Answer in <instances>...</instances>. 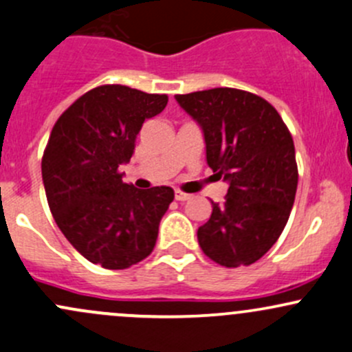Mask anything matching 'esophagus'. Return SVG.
<instances>
[{
  "instance_id": "34e87169",
  "label": "esophagus",
  "mask_w": 352,
  "mask_h": 352,
  "mask_svg": "<svg viewBox=\"0 0 352 352\" xmlns=\"http://www.w3.org/2000/svg\"><path fill=\"white\" fill-rule=\"evenodd\" d=\"M175 199L179 202H186V201H190L192 195L190 194H186V192H182V190H179V188H177V190H175Z\"/></svg>"
}]
</instances>
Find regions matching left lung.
Here are the masks:
<instances>
[{"label": "left lung", "instance_id": "obj_1", "mask_svg": "<svg viewBox=\"0 0 352 352\" xmlns=\"http://www.w3.org/2000/svg\"><path fill=\"white\" fill-rule=\"evenodd\" d=\"M201 124L207 165L229 182L223 204L197 231L206 256L226 268L251 265L276 243L298 184L294 138L278 111L232 87L177 94Z\"/></svg>", "mask_w": 352, "mask_h": 352}]
</instances>
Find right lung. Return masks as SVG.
<instances>
[{
  "mask_svg": "<svg viewBox=\"0 0 352 352\" xmlns=\"http://www.w3.org/2000/svg\"><path fill=\"white\" fill-rule=\"evenodd\" d=\"M166 102V94L104 84L74 101L52 128L42 157L47 202L62 234L91 263L124 270L153 251L173 188H135L120 165L131 158L145 120Z\"/></svg>",
  "mask_w": 352,
  "mask_h": 352,
  "instance_id": "add662e5",
  "label": "right lung"
}]
</instances>
